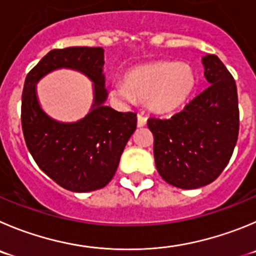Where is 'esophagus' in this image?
Masks as SVG:
<instances>
[{"instance_id":"obj_1","label":"esophagus","mask_w":256,"mask_h":256,"mask_svg":"<svg viewBox=\"0 0 256 256\" xmlns=\"http://www.w3.org/2000/svg\"><path fill=\"white\" fill-rule=\"evenodd\" d=\"M148 118L142 114H138V128H142V126L146 125Z\"/></svg>"}]
</instances>
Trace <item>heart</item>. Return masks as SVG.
Here are the masks:
<instances>
[{
    "mask_svg": "<svg viewBox=\"0 0 256 256\" xmlns=\"http://www.w3.org/2000/svg\"><path fill=\"white\" fill-rule=\"evenodd\" d=\"M197 87V74L188 64L155 62L131 69L125 82L112 84V96L126 104L146 100L148 108L158 114L182 110Z\"/></svg>",
    "mask_w": 256,
    "mask_h": 256,
    "instance_id": "obj_1",
    "label": "heart"
}]
</instances>
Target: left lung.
Here are the masks:
<instances>
[{"label":"left lung","instance_id":"8db88e82","mask_svg":"<svg viewBox=\"0 0 256 256\" xmlns=\"http://www.w3.org/2000/svg\"><path fill=\"white\" fill-rule=\"evenodd\" d=\"M208 87L168 120L152 117L156 170L169 184L196 190L228 166L238 135L236 83L218 56L202 58Z\"/></svg>","mask_w":256,"mask_h":256}]
</instances>
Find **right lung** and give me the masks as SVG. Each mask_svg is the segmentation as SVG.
<instances>
[{"label":"right lung","mask_w":256,"mask_h":256,"mask_svg":"<svg viewBox=\"0 0 256 256\" xmlns=\"http://www.w3.org/2000/svg\"><path fill=\"white\" fill-rule=\"evenodd\" d=\"M102 48L73 46L52 50L25 80L21 124L26 146L39 168L72 192L101 190L114 178L125 145L136 130V114L106 106ZM72 68L94 83V104L80 120L63 123L50 118L37 100L36 84L46 74Z\"/></svg>","instance_id":"1"}]
</instances>
